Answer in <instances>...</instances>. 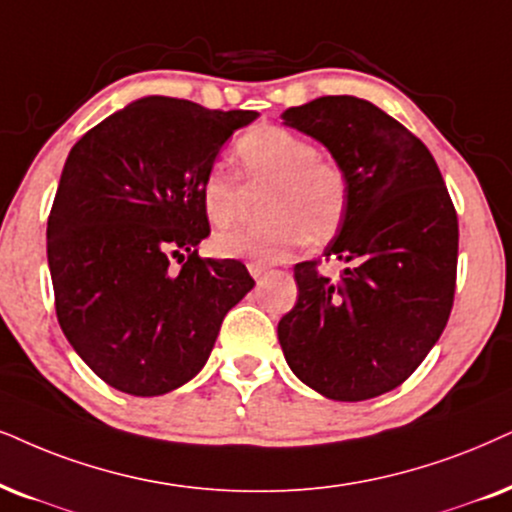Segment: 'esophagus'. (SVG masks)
I'll list each match as a JSON object with an SVG mask.
<instances>
[{"label": "esophagus", "instance_id": "obj_1", "mask_svg": "<svg viewBox=\"0 0 512 512\" xmlns=\"http://www.w3.org/2000/svg\"><path fill=\"white\" fill-rule=\"evenodd\" d=\"M248 271L252 278H262L264 274H267V267H264L262 262H248Z\"/></svg>", "mask_w": 512, "mask_h": 512}]
</instances>
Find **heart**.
Wrapping results in <instances>:
<instances>
[{
    "label": "heart",
    "instance_id": "obj_1",
    "mask_svg": "<svg viewBox=\"0 0 512 512\" xmlns=\"http://www.w3.org/2000/svg\"><path fill=\"white\" fill-rule=\"evenodd\" d=\"M238 177L250 186H269L262 224L219 231L215 250L224 257L283 262L307 241L323 243L340 231L349 208V177L338 160L316 151L293 129L264 125L243 134L234 146ZM236 174L210 167L200 181V205L210 224L234 222L243 186Z\"/></svg>",
    "mask_w": 512,
    "mask_h": 512
}]
</instances>
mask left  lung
Wrapping results in <instances>:
<instances>
[{"mask_svg": "<svg viewBox=\"0 0 512 512\" xmlns=\"http://www.w3.org/2000/svg\"><path fill=\"white\" fill-rule=\"evenodd\" d=\"M319 139L349 177V208L326 260L295 264V307L278 321L293 373L335 401L404 383L428 357L454 307L458 217L442 172L416 134L357 96H321L283 113Z\"/></svg>", "mask_w": 512, "mask_h": 512, "instance_id": "8db88e82", "label": "left lung"}]
</instances>
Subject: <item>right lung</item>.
I'll use <instances>...</instances> for the list:
<instances>
[{
  "mask_svg": "<svg viewBox=\"0 0 512 512\" xmlns=\"http://www.w3.org/2000/svg\"><path fill=\"white\" fill-rule=\"evenodd\" d=\"M255 118L146 96L70 148L47 226L56 316L115 390L158 397L189 383L226 312L255 286L245 264L198 255L210 234L200 181Z\"/></svg>",
  "mask_w": 512,
  "mask_h": 512,
  "instance_id": "obj_1",
  "label": "right lung"
}]
</instances>
